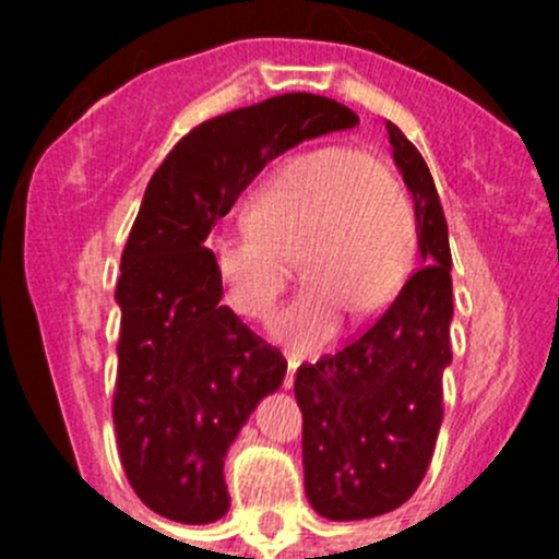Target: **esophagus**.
I'll return each instance as SVG.
<instances>
[{"mask_svg":"<svg viewBox=\"0 0 559 559\" xmlns=\"http://www.w3.org/2000/svg\"><path fill=\"white\" fill-rule=\"evenodd\" d=\"M297 365H300V359H297L295 354H289V357H286V376H284V386H292V384H295V370H297Z\"/></svg>","mask_w":559,"mask_h":559,"instance_id":"1","label":"esophagus"}]
</instances>
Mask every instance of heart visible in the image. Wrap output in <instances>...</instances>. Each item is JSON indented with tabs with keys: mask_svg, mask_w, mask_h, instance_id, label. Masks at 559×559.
<instances>
[{
	"mask_svg": "<svg viewBox=\"0 0 559 559\" xmlns=\"http://www.w3.org/2000/svg\"><path fill=\"white\" fill-rule=\"evenodd\" d=\"M300 252L313 281L275 319L292 348H313L337 330L346 297L357 311L386 302L408 275L416 222L384 167L352 145H321L286 162L253 194L248 222L216 227L205 248L224 300L246 319H267Z\"/></svg>",
	"mask_w": 559,
	"mask_h": 559,
	"instance_id": "heart-1",
	"label": "heart"
}]
</instances>
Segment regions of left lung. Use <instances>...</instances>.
Returning <instances> with one entry per match:
<instances>
[{
  "instance_id": "obj_1",
  "label": "left lung",
  "mask_w": 559,
  "mask_h": 559,
  "mask_svg": "<svg viewBox=\"0 0 559 559\" xmlns=\"http://www.w3.org/2000/svg\"><path fill=\"white\" fill-rule=\"evenodd\" d=\"M394 162L414 194L421 267L368 330L297 368L302 467L313 511L335 522L403 506L425 478L443 421L452 362V251L436 180L416 145L386 121Z\"/></svg>"
}]
</instances>
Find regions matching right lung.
<instances>
[{
	"label": "right lung",
	"mask_w": 559,
	"mask_h": 559,
	"mask_svg": "<svg viewBox=\"0 0 559 559\" xmlns=\"http://www.w3.org/2000/svg\"><path fill=\"white\" fill-rule=\"evenodd\" d=\"M357 123L335 99L281 94L202 121L148 180L116 286L112 425L129 484L165 520L227 514L229 443L286 373L284 354L218 302L205 238L270 159Z\"/></svg>",
	"instance_id": "obj_1"
}]
</instances>
